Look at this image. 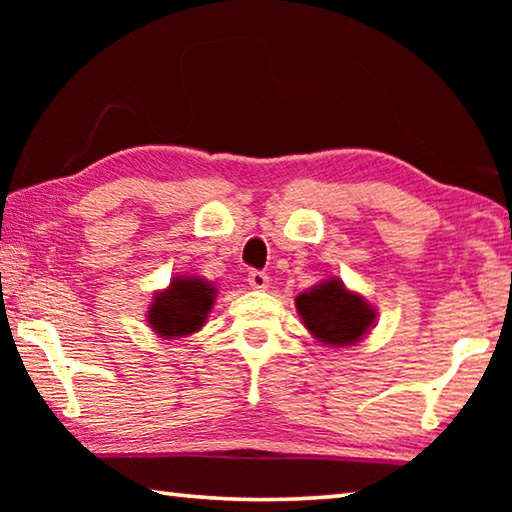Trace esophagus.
<instances>
[{
    "mask_svg": "<svg viewBox=\"0 0 512 512\" xmlns=\"http://www.w3.org/2000/svg\"><path fill=\"white\" fill-rule=\"evenodd\" d=\"M248 284L253 289H266L268 287V275L264 271H250L248 273Z\"/></svg>",
    "mask_w": 512,
    "mask_h": 512,
    "instance_id": "esophagus-1",
    "label": "esophagus"
}]
</instances>
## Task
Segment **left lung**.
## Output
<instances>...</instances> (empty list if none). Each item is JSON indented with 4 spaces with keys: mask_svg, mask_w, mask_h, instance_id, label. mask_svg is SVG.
<instances>
[{
    "mask_svg": "<svg viewBox=\"0 0 512 512\" xmlns=\"http://www.w3.org/2000/svg\"><path fill=\"white\" fill-rule=\"evenodd\" d=\"M296 307L309 332L329 345L357 343L375 320V311L368 307V302L345 291L336 280L300 293Z\"/></svg>",
    "mask_w": 512,
    "mask_h": 512,
    "instance_id": "1",
    "label": "left lung"
}]
</instances>
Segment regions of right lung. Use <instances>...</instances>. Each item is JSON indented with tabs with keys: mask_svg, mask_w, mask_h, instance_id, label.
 I'll list each match as a JSON object with an SVG mask.
<instances>
[{
	"mask_svg": "<svg viewBox=\"0 0 512 512\" xmlns=\"http://www.w3.org/2000/svg\"><path fill=\"white\" fill-rule=\"evenodd\" d=\"M216 291L196 277H176L171 287L158 293L149 309V323L164 339H178L201 329L214 305Z\"/></svg>",
	"mask_w": 512,
	"mask_h": 512,
	"instance_id": "1",
	"label": "right lung"
}]
</instances>
